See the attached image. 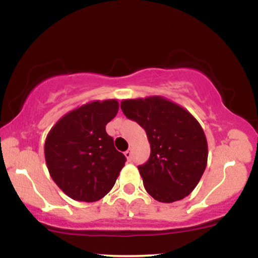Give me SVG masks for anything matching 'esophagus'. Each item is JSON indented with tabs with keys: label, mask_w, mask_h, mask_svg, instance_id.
<instances>
[{
	"label": "esophagus",
	"mask_w": 258,
	"mask_h": 258,
	"mask_svg": "<svg viewBox=\"0 0 258 258\" xmlns=\"http://www.w3.org/2000/svg\"><path fill=\"white\" fill-rule=\"evenodd\" d=\"M125 156L127 158V160H128V161H131V158H132V152H131V150H126Z\"/></svg>",
	"instance_id": "34e87169"
}]
</instances>
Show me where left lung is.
Wrapping results in <instances>:
<instances>
[{
	"instance_id": "obj_1",
	"label": "left lung",
	"mask_w": 258,
	"mask_h": 258,
	"mask_svg": "<svg viewBox=\"0 0 258 258\" xmlns=\"http://www.w3.org/2000/svg\"><path fill=\"white\" fill-rule=\"evenodd\" d=\"M127 119L143 127L150 156L138 170L148 194L161 203L180 200L194 190L207 164V141L197 119L162 97L126 99Z\"/></svg>"
}]
</instances>
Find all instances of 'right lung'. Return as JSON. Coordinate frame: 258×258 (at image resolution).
Wrapping results in <instances>:
<instances>
[{"label":"right lung","mask_w":258,"mask_h":258,"mask_svg":"<svg viewBox=\"0 0 258 258\" xmlns=\"http://www.w3.org/2000/svg\"><path fill=\"white\" fill-rule=\"evenodd\" d=\"M116 99L87 103L68 112L52 127L44 158L52 179L74 200L92 203L111 190L126 158L105 131L116 116Z\"/></svg>","instance_id":"1"}]
</instances>
